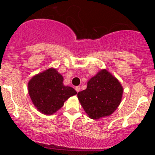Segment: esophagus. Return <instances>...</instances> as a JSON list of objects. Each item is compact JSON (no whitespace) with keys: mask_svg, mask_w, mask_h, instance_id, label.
<instances>
[{"mask_svg":"<svg viewBox=\"0 0 155 155\" xmlns=\"http://www.w3.org/2000/svg\"><path fill=\"white\" fill-rule=\"evenodd\" d=\"M75 90H76V92H79L80 91V87H79V86H77V87H76Z\"/></svg>","mask_w":155,"mask_h":155,"instance_id":"esophagus-1","label":"esophagus"}]
</instances>
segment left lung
<instances>
[{"mask_svg":"<svg viewBox=\"0 0 155 155\" xmlns=\"http://www.w3.org/2000/svg\"><path fill=\"white\" fill-rule=\"evenodd\" d=\"M123 87L111 73L103 69L88 81L78 99L90 118L98 120L115 111L122 100Z\"/></svg>","mask_w":155,"mask_h":155,"instance_id":"8db88e82","label":"left lung"}]
</instances>
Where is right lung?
Masks as SVG:
<instances>
[{"mask_svg":"<svg viewBox=\"0 0 155 155\" xmlns=\"http://www.w3.org/2000/svg\"><path fill=\"white\" fill-rule=\"evenodd\" d=\"M32 102L41 113L51 115L63 107L64 102L77 92L63 84V77L55 68L36 74L28 82Z\"/></svg>","mask_w":155,"mask_h":155,"instance_id":"right-lung-1","label":"right lung"}]
</instances>
